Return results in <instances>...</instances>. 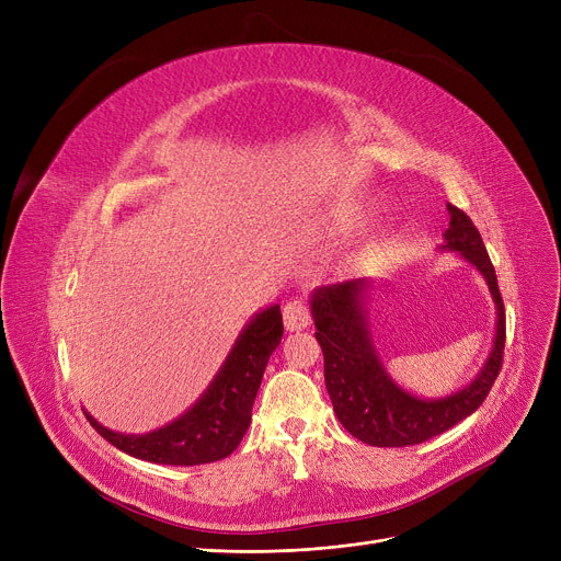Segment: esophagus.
Wrapping results in <instances>:
<instances>
[{
	"mask_svg": "<svg viewBox=\"0 0 561 561\" xmlns=\"http://www.w3.org/2000/svg\"><path fill=\"white\" fill-rule=\"evenodd\" d=\"M282 313H284V325H286L288 332H300L311 322V311H309V307L300 298L288 300L284 305Z\"/></svg>",
	"mask_w": 561,
	"mask_h": 561,
	"instance_id": "esophagus-1",
	"label": "esophagus"
}]
</instances>
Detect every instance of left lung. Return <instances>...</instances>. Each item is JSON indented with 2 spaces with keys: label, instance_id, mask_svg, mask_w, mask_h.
Here are the masks:
<instances>
[{
  "label": "left lung",
  "instance_id": "left-lung-1",
  "mask_svg": "<svg viewBox=\"0 0 561 561\" xmlns=\"http://www.w3.org/2000/svg\"><path fill=\"white\" fill-rule=\"evenodd\" d=\"M448 211L450 227L446 231V248L459 250L461 256L473 263L486 277L497 307V328L491 357L473 385L463 391L444 400L427 402L404 393L393 385L375 355L364 322L366 318L359 298L366 282L359 279L334 284L313 293L311 316L318 330L316 339L322 347V357H325L328 393L341 425L368 446H416L448 432L480 409L500 375V368H503L507 325L495 268L473 220L455 204H448Z\"/></svg>",
  "mask_w": 561,
  "mask_h": 561
}]
</instances>
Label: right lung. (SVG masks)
Masks as SVG:
<instances>
[{
	"mask_svg": "<svg viewBox=\"0 0 561 561\" xmlns=\"http://www.w3.org/2000/svg\"><path fill=\"white\" fill-rule=\"evenodd\" d=\"M284 334L279 307L261 311L236 341L222 370L186 414L145 436L111 432L85 414L111 446L136 459L165 466H199L229 457L243 440L261 377Z\"/></svg>",
	"mask_w": 561,
	"mask_h": 561,
	"instance_id": "1",
	"label": "right lung"
}]
</instances>
